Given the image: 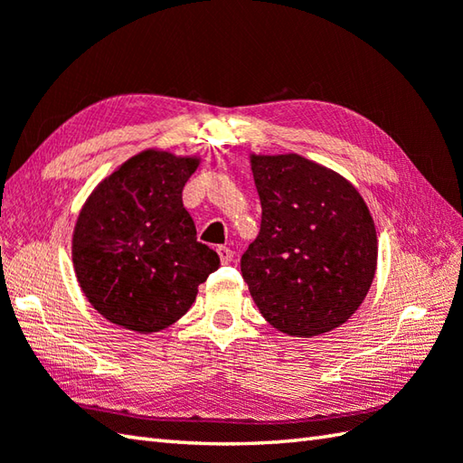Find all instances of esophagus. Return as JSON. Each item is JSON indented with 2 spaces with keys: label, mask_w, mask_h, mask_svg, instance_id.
I'll return each instance as SVG.
<instances>
[{
  "label": "esophagus",
  "mask_w": 463,
  "mask_h": 463,
  "mask_svg": "<svg viewBox=\"0 0 463 463\" xmlns=\"http://www.w3.org/2000/svg\"><path fill=\"white\" fill-rule=\"evenodd\" d=\"M216 252H219V257H221V262H222V264H229V262H232V259H234V252H232L229 247H219V249H216Z\"/></svg>",
  "instance_id": "1"
}]
</instances>
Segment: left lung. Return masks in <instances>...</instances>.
<instances>
[{"label":"left lung","mask_w":463,"mask_h":463,"mask_svg":"<svg viewBox=\"0 0 463 463\" xmlns=\"http://www.w3.org/2000/svg\"><path fill=\"white\" fill-rule=\"evenodd\" d=\"M260 231L241 272L260 314L290 336L330 332L358 310L376 272L366 203L326 166L300 155H252Z\"/></svg>","instance_id":"left-lung-1"}]
</instances>
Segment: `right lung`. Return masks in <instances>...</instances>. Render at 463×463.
Listing matches in <instances>:
<instances>
[{
  "mask_svg": "<svg viewBox=\"0 0 463 463\" xmlns=\"http://www.w3.org/2000/svg\"><path fill=\"white\" fill-rule=\"evenodd\" d=\"M199 161L143 151L97 186L77 219L73 264L95 310L135 332L171 326L221 267L196 241L183 189Z\"/></svg>",
  "mask_w": 463,
  "mask_h": 463,
  "instance_id": "1",
  "label": "right lung"
}]
</instances>
